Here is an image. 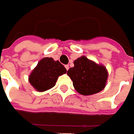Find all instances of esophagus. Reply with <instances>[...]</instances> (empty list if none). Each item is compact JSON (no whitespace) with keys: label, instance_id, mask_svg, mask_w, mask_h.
<instances>
[{"label":"esophagus","instance_id":"1","mask_svg":"<svg viewBox=\"0 0 134 134\" xmlns=\"http://www.w3.org/2000/svg\"><path fill=\"white\" fill-rule=\"evenodd\" d=\"M65 69H66V70L68 71L69 70V65H65Z\"/></svg>","mask_w":134,"mask_h":134}]
</instances>
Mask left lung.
Instances as JSON below:
<instances>
[{
    "label": "left lung",
    "mask_w": 134,
    "mask_h": 134,
    "mask_svg": "<svg viewBox=\"0 0 134 134\" xmlns=\"http://www.w3.org/2000/svg\"><path fill=\"white\" fill-rule=\"evenodd\" d=\"M75 66L68 70L67 75L80 94L90 95L104 89L108 77L105 66L82 56L74 61Z\"/></svg>",
    "instance_id": "obj_1"
}]
</instances>
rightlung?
<instances>
[{"label": "right lung", "mask_w": 134, "mask_h": 134, "mask_svg": "<svg viewBox=\"0 0 134 134\" xmlns=\"http://www.w3.org/2000/svg\"><path fill=\"white\" fill-rule=\"evenodd\" d=\"M67 70L58 60L51 57L42 59L29 76V82L38 92H44L54 87L59 76Z\"/></svg>", "instance_id": "add662e5"}]
</instances>
